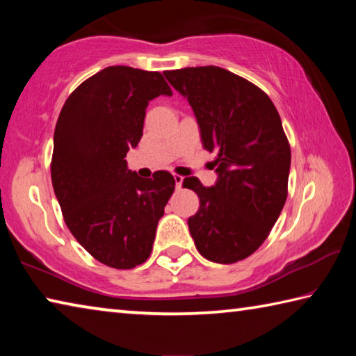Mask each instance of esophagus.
<instances>
[{"mask_svg":"<svg viewBox=\"0 0 356 356\" xmlns=\"http://www.w3.org/2000/svg\"><path fill=\"white\" fill-rule=\"evenodd\" d=\"M174 180H176V186H177V188H182L184 177H182V176H179V174H174Z\"/></svg>","mask_w":356,"mask_h":356,"instance_id":"obj_1","label":"esophagus"}]
</instances>
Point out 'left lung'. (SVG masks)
Wrapping results in <instances>:
<instances>
[{
    "instance_id": "left-lung-1",
    "label": "left lung",
    "mask_w": 356,
    "mask_h": 356,
    "mask_svg": "<svg viewBox=\"0 0 356 356\" xmlns=\"http://www.w3.org/2000/svg\"><path fill=\"white\" fill-rule=\"evenodd\" d=\"M165 76L195 111L202 147L216 154L213 186L184 179V188L200 196L191 237L209 261H243L265 242L287 200L291 146L278 110L261 88L216 65Z\"/></svg>"
}]
</instances>
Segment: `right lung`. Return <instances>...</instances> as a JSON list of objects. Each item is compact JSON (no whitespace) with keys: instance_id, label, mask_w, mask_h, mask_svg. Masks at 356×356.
Here are the masks:
<instances>
[{"instance_id":"1","label":"right lung","mask_w":356,"mask_h":356,"mask_svg":"<svg viewBox=\"0 0 356 356\" xmlns=\"http://www.w3.org/2000/svg\"><path fill=\"white\" fill-rule=\"evenodd\" d=\"M171 94L160 72L111 65L83 81L59 113L53 190L72 236L108 267L146 262L174 193L172 174L143 179L124 160L141 140L149 102Z\"/></svg>"}]
</instances>
